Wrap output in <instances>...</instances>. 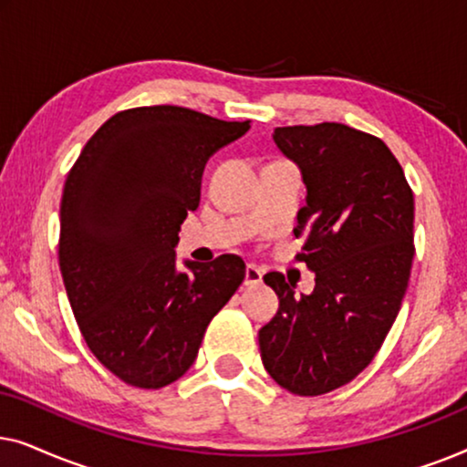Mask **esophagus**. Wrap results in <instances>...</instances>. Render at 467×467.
Wrapping results in <instances>:
<instances>
[{
    "label": "esophagus",
    "mask_w": 467,
    "mask_h": 467,
    "mask_svg": "<svg viewBox=\"0 0 467 467\" xmlns=\"http://www.w3.org/2000/svg\"><path fill=\"white\" fill-rule=\"evenodd\" d=\"M261 280H264V270L257 265H246V276H244V285L246 286H257Z\"/></svg>",
    "instance_id": "esophagus-1"
}]
</instances>
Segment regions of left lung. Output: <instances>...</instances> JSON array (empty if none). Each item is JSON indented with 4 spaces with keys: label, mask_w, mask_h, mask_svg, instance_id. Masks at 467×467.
Here are the masks:
<instances>
[{
    "label": "left lung",
    "mask_w": 467,
    "mask_h": 467,
    "mask_svg": "<svg viewBox=\"0 0 467 467\" xmlns=\"http://www.w3.org/2000/svg\"><path fill=\"white\" fill-rule=\"evenodd\" d=\"M274 142L302 170L296 254L317 274L296 297L283 274H265L280 299L259 329L267 374L315 398L347 385L374 359L398 317L414 254V197L389 146L342 123L276 127Z\"/></svg>",
    "instance_id": "obj_1"
}]
</instances>
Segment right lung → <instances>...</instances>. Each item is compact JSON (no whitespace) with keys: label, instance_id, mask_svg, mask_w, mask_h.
<instances>
[{"label":"right lung","instance_id":"1","mask_svg":"<svg viewBox=\"0 0 467 467\" xmlns=\"http://www.w3.org/2000/svg\"><path fill=\"white\" fill-rule=\"evenodd\" d=\"M251 120L142 106L106 120L69 170L59 267L87 347L127 385L161 389L193 366L208 323L244 283L238 254L176 270L178 232L208 157Z\"/></svg>","mask_w":467,"mask_h":467}]
</instances>
